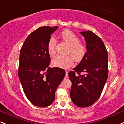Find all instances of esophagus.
Returning <instances> with one entry per match:
<instances>
[{"label":"esophagus","instance_id":"34e87169","mask_svg":"<svg viewBox=\"0 0 124 124\" xmlns=\"http://www.w3.org/2000/svg\"><path fill=\"white\" fill-rule=\"evenodd\" d=\"M68 78V72L66 71V75H65V79H67Z\"/></svg>","mask_w":124,"mask_h":124}]
</instances>
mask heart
<instances>
[{"label": "heart", "instance_id": "b5f03b06", "mask_svg": "<svg viewBox=\"0 0 124 124\" xmlns=\"http://www.w3.org/2000/svg\"><path fill=\"white\" fill-rule=\"evenodd\" d=\"M61 38L67 43L69 47L68 49V56L58 55L52 61L53 66L60 68L67 69L73 64L74 59L80 62L85 58L87 53V47L85 43L80 42V39L76 34L69 30H65L61 33ZM57 40L52 36L49 39L47 44L48 54L51 56L55 55V47Z\"/></svg>", "mask_w": 124, "mask_h": 124}]
</instances>
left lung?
<instances>
[{"label": "left lung", "instance_id": "1", "mask_svg": "<svg viewBox=\"0 0 124 124\" xmlns=\"http://www.w3.org/2000/svg\"><path fill=\"white\" fill-rule=\"evenodd\" d=\"M81 33L86 40L87 53L68 76L72 82L71 100L83 108L94 104L101 95L108 76V56L98 36L89 31Z\"/></svg>", "mask_w": 124, "mask_h": 124}]
</instances>
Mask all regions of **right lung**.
<instances>
[{
  "instance_id": "1",
  "label": "right lung",
  "mask_w": 124,
  "mask_h": 124,
  "mask_svg": "<svg viewBox=\"0 0 124 124\" xmlns=\"http://www.w3.org/2000/svg\"><path fill=\"white\" fill-rule=\"evenodd\" d=\"M58 26H42L26 39L20 52L18 76L26 96L32 104L46 107L54 102L55 91L65 76L64 69L49 68L47 44Z\"/></svg>"
}]
</instances>
